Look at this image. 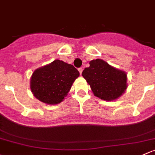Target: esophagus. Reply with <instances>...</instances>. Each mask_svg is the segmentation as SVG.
<instances>
[{"mask_svg": "<svg viewBox=\"0 0 155 155\" xmlns=\"http://www.w3.org/2000/svg\"><path fill=\"white\" fill-rule=\"evenodd\" d=\"M78 71H79V73H80V75H81V74H82V71H83L82 68H79V69H78Z\"/></svg>", "mask_w": 155, "mask_h": 155, "instance_id": "esophagus-1", "label": "esophagus"}]
</instances>
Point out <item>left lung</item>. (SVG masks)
<instances>
[{
    "label": "left lung",
    "mask_w": 155,
    "mask_h": 155,
    "mask_svg": "<svg viewBox=\"0 0 155 155\" xmlns=\"http://www.w3.org/2000/svg\"><path fill=\"white\" fill-rule=\"evenodd\" d=\"M90 66L84 68L82 76L90 84L96 97L110 101L118 98L127 87L125 72L109 65L103 60L90 61Z\"/></svg>",
    "instance_id": "obj_1"
}]
</instances>
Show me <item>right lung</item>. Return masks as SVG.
<instances>
[{
    "instance_id": "right-lung-1",
    "label": "right lung",
    "mask_w": 155,
    "mask_h": 155,
    "mask_svg": "<svg viewBox=\"0 0 155 155\" xmlns=\"http://www.w3.org/2000/svg\"><path fill=\"white\" fill-rule=\"evenodd\" d=\"M79 76V72L72 64L55 60L34 71L30 81L31 91L45 103L58 104L66 97Z\"/></svg>"
}]
</instances>
